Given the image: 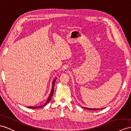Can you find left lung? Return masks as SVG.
<instances>
[{"instance_id": "8db88e82", "label": "left lung", "mask_w": 131, "mask_h": 131, "mask_svg": "<svg viewBox=\"0 0 131 131\" xmlns=\"http://www.w3.org/2000/svg\"><path fill=\"white\" fill-rule=\"evenodd\" d=\"M83 108H85L86 110H102L103 109V108H87V107H82Z\"/></svg>"}]
</instances>
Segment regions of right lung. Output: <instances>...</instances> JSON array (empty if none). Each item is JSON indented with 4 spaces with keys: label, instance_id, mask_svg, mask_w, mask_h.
I'll return each instance as SVG.
<instances>
[{
    "label": "right lung",
    "instance_id": "1",
    "mask_svg": "<svg viewBox=\"0 0 131 131\" xmlns=\"http://www.w3.org/2000/svg\"><path fill=\"white\" fill-rule=\"evenodd\" d=\"M56 80V78H55L54 80H53L52 83V88H51V92H50V95H49V97H48V99H47V101H46V102H45L44 104H43V105L40 106H36V107H34V106H28V107H27L28 108H33V109L41 108V107H44L45 106H46V105H47V104H48V103L51 100V97H52V95H53V92H54V88H54V85H55V83Z\"/></svg>",
    "mask_w": 131,
    "mask_h": 131
}]
</instances>
